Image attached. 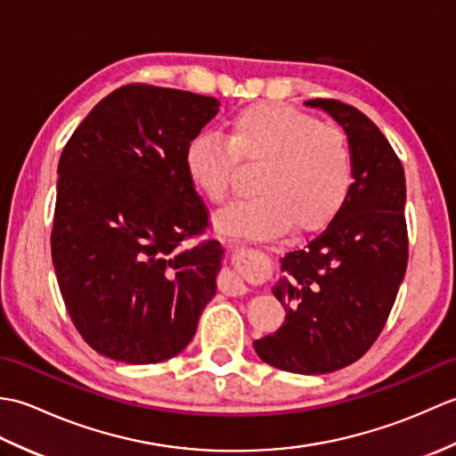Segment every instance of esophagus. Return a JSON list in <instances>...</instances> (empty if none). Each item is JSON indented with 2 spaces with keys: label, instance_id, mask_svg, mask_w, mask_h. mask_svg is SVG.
Listing matches in <instances>:
<instances>
[{
  "label": "esophagus",
  "instance_id": "esophagus-1",
  "mask_svg": "<svg viewBox=\"0 0 456 456\" xmlns=\"http://www.w3.org/2000/svg\"><path fill=\"white\" fill-rule=\"evenodd\" d=\"M221 288L223 292H227L229 296H243L248 292V286L243 282L237 273H227L221 280Z\"/></svg>",
  "mask_w": 456,
  "mask_h": 456
}]
</instances>
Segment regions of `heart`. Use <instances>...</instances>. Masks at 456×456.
Masks as SVG:
<instances>
[{"instance_id": "obj_1", "label": "heart", "mask_w": 456, "mask_h": 456, "mask_svg": "<svg viewBox=\"0 0 456 456\" xmlns=\"http://www.w3.org/2000/svg\"><path fill=\"white\" fill-rule=\"evenodd\" d=\"M186 172L209 201L223 206L233 193L237 162L256 167L253 198L217 217L233 237H268L294 223L322 227L341 209L353 186V152L341 129L278 103L239 110L227 121L225 141L200 133L186 149Z\"/></svg>"}]
</instances>
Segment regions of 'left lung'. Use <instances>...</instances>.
I'll return each instance as SVG.
<instances>
[{"mask_svg": "<svg viewBox=\"0 0 456 456\" xmlns=\"http://www.w3.org/2000/svg\"><path fill=\"white\" fill-rule=\"evenodd\" d=\"M305 105L345 129L354 182L322 233L280 260L273 294L286 322L253 345L280 370L327 374L358 361L392 312L408 266L405 176L392 144L362 111L337 100Z\"/></svg>", "mask_w": 456, "mask_h": 456, "instance_id": "obj_1", "label": "left lung"}]
</instances>
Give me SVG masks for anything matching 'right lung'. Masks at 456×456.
Returning <instances> with one entry per match:
<instances>
[{"instance_id": "add662e5", "label": "right lung", "mask_w": 456, "mask_h": 456, "mask_svg": "<svg viewBox=\"0 0 456 456\" xmlns=\"http://www.w3.org/2000/svg\"><path fill=\"white\" fill-rule=\"evenodd\" d=\"M208 95L129 84L88 113L61 154L53 265L74 327L127 364L168 361L216 296L219 240L186 172L190 141L216 118Z\"/></svg>"}]
</instances>
